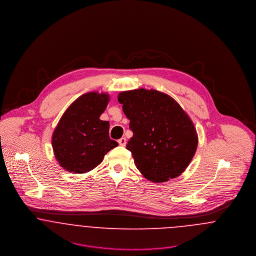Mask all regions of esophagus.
Segmentation results:
<instances>
[{
  "mask_svg": "<svg viewBox=\"0 0 256 256\" xmlns=\"http://www.w3.org/2000/svg\"><path fill=\"white\" fill-rule=\"evenodd\" d=\"M126 142H127L126 138H122L118 140V144H120V146H126Z\"/></svg>",
  "mask_w": 256,
  "mask_h": 256,
  "instance_id": "esophagus-1",
  "label": "esophagus"
}]
</instances>
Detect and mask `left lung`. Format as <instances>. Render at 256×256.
<instances>
[{
    "label": "left lung",
    "mask_w": 256,
    "mask_h": 256,
    "mask_svg": "<svg viewBox=\"0 0 256 256\" xmlns=\"http://www.w3.org/2000/svg\"><path fill=\"white\" fill-rule=\"evenodd\" d=\"M118 100L133 132L126 148L140 174L157 183L181 174L198 142L194 125L184 110L172 97L155 90L122 92Z\"/></svg>",
    "instance_id": "left-lung-1"
}]
</instances>
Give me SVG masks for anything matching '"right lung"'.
<instances>
[{"mask_svg":"<svg viewBox=\"0 0 256 256\" xmlns=\"http://www.w3.org/2000/svg\"><path fill=\"white\" fill-rule=\"evenodd\" d=\"M107 94L88 92L76 99L64 112L52 136L54 157L69 172H90L118 144L110 138L108 122L100 120L107 108Z\"/></svg>","mask_w":256,"mask_h":256,"instance_id":"1","label":"right lung"}]
</instances>
